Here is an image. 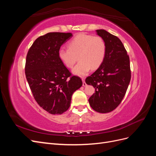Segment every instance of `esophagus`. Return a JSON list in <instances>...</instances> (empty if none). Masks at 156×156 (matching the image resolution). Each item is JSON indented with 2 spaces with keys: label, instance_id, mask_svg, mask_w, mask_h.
<instances>
[{
  "label": "esophagus",
  "instance_id": "1",
  "mask_svg": "<svg viewBox=\"0 0 156 156\" xmlns=\"http://www.w3.org/2000/svg\"><path fill=\"white\" fill-rule=\"evenodd\" d=\"M82 81H83V87H86L87 86V83H85V81H84V78L82 79Z\"/></svg>",
  "mask_w": 156,
  "mask_h": 156
}]
</instances>
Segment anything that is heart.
Here are the masks:
<instances>
[{
    "mask_svg": "<svg viewBox=\"0 0 156 156\" xmlns=\"http://www.w3.org/2000/svg\"><path fill=\"white\" fill-rule=\"evenodd\" d=\"M68 48H61L58 57L66 67L72 68L73 74L84 76L91 69L98 68L103 63L106 55V44L102 37L85 34H79L71 40Z\"/></svg>",
    "mask_w": 156,
    "mask_h": 156,
    "instance_id": "b5f03b06",
    "label": "heart"
}]
</instances>
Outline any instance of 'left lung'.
<instances>
[{
    "label": "left lung",
    "mask_w": 156,
    "mask_h": 156,
    "mask_svg": "<svg viewBox=\"0 0 156 156\" xmlns=\"http://www.w3.org/2000/svg\"><path fill=\"white\" fill-rule=\"evenodd\" d=\"M96 32L105 42L106 55L101 65L85 82L96 89L88 100L90 105L96 112L107 113L119 105L128 88L129 57L119 37L103 29Z\"/></svg>",
    "instance_id": "obj_1"
}]
</instances>
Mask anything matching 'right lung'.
<instances>
[{"label": "right lung", "instance_id": "obj_1", "mask_svg": "<svg viewBox=\"0 0 156 156\" xmlns=\"http://www.w3.org/2000/svg\"><path fill=\"white\" fill-rule=\"evenodd\" d=\"M72 33L49 32L40 36L30 48L26 58L25 75L36 101L52 115L66 111L73 93L82 80L73 75L58 57L60 47Z\"/></svg>", "mask_w": 156, "mask_h": 156}]
</instances>
